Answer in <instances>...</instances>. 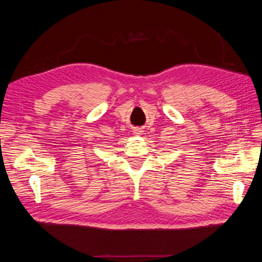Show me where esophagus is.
I'll return each instance as SVG.
<instances>
[{"instance_id": "esophagus-1", "label": "esophagus", "mask_w": 262, "mask_h": 262, "mask_svg": "<svg viewBox=\"0 0 262 262\" xmlns=\"http://www.w3.org/2000/svg\"><path fill=\"white\" fill-rule=\"evenodd\" d=\"M142 132H143V130H142L141 128H134V130H133V134H136V136L142 134Z\"/></svg>"}]
</instances>
